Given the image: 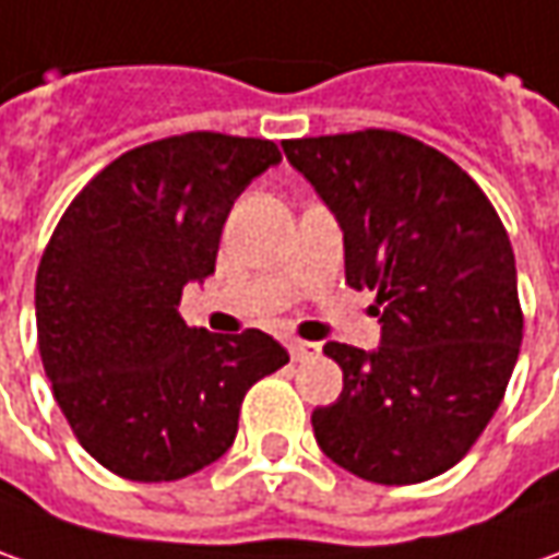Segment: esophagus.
I'll return each instance as SVG.
<instances>
[{
	"mask_svg": "<svg viewBox=\"0 0 559 559\" xmlns=\"http://www.w3.org/2000/svg\"><path fill=\"white\" fill-rule=\"evenodd\" d=\"M287 349H290L294 361H309V358L318 356V343H306V340H290Z\"/></svg>",
	"mask_w": 559,
	"mask_h": 559,
	"instance_id": "obj_1",
	"label": "esophagus"
}]
</instances>
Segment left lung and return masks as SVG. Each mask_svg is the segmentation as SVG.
Returning a JSON list of instances; mask_svg holds the SVG:
<instances>
[{
	"label": "left lung",
	"instance_id": "8db88e82",
	"mask_svg": "<svg viewBox=\"0 0 559 559\" xmlns=\"http://www.w3.org/2000/svg\"><path fill=\"white\" fill-rule=\"evenodd\" d=\"M343 231L346 284L377 290L380 346L324 343L343 393L321 452L383 486L454 467L498 412L523 340L516 262L489 198L417 139L365 129L281 142Z\"/></svg>",
	"mask_w": 559,
	"mask_h": 559
}]
</instances>
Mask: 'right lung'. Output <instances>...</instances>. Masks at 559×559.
<instances>
[{"mask_svg":"<svg viewBox=\"0 0 559 559\" xmlns=\"http://www.w3.org/2000/svg\"><path fill=\"white\" fill-rule=\"evenodd\" d=\"M281 151L188 132L105 166L61 216L36 272V334L80 445L132 483H169L231 449L247 390L290 356L262 331L188 328L185 284L216 272L222 225Z\"/></svg>","mask_w":559,"mask_h":559,"instance_id":"add662e5","label":"right lung"}]
</instances>
